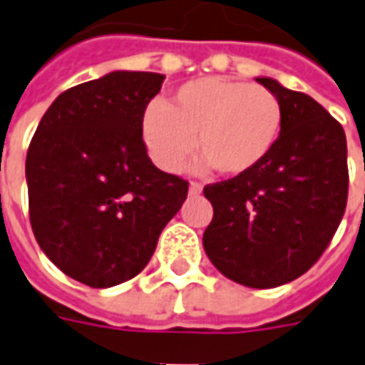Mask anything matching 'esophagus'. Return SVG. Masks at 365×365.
Wrapping results in <instances>:
<instances>
[{"label":"esophagus","instance_id":"34e87169","mask_svg":"<svg viewBox=\"0 0 365 365\" xmlns=\"http://www.w3.org/2000/svg\"><path fill=\"white\" fill-rule=\"evenodd\" d=\"M201 191H203V185H201V183H197V182L190 183V195H193V197H195V195H200Z\"/></svg>","mask_w":365,"mask_h":365}]
</instances>
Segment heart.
Listing matches in <instances>:
<instances>
[{"label": "heart", "instance_id": "1", "mask_svg": "<svg viewBox=\"0 0 365 365\" xmlns=\"http://www.w3.org/2000/svg\"><path fill=\"white\" fill-rule=\"evenodd\" d=\"M282 130V106L269 88L219 76L193 78L168 104H148L142 136L160 168L174 172L193 148L221 175H243L262 164ZM196 142H192V138Z\"/></svg>", "mask_w": 365, "mask_h": 365}]
</instances>
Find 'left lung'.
I'll return each mask as SVG.
<instances>
[{"label":"left lung","instance_id":"left-lung-1","mask_svg":"<svg viewBox=\"0 0 365 365\" xmlns=\"http://www.w3.org/2000/svg\"><path fill=\"white\" fill-rule=\"evenodd\" d=\"M257 83L280 101V138L255 170L205 185L213 219L203 249L227 279L272 289L304 274L332 241L348 200V148L314 98L271 76Z\"/></svg>","mask_w":365,"mask_h":365}]
</instances>
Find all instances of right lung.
<instances>
[{
  "instance_id": "right-lung-1",
  "label": "right lung",
  "mask_w": 365,
  "mask_h": 365,
  "mask_svg": "<svg viewBox=\"0 0 365 365\" xmlns=\"http://www.w3.org/2000/svg\"><path fill=\"white\" fill-rule=\"evenodd\" d=\"M164 78L112 71L68 88L27 150L35 239L53 264L93 289L136 277L187 195V182L158 170L142 140V116Z\"/></svg>"
}]
</instances>
